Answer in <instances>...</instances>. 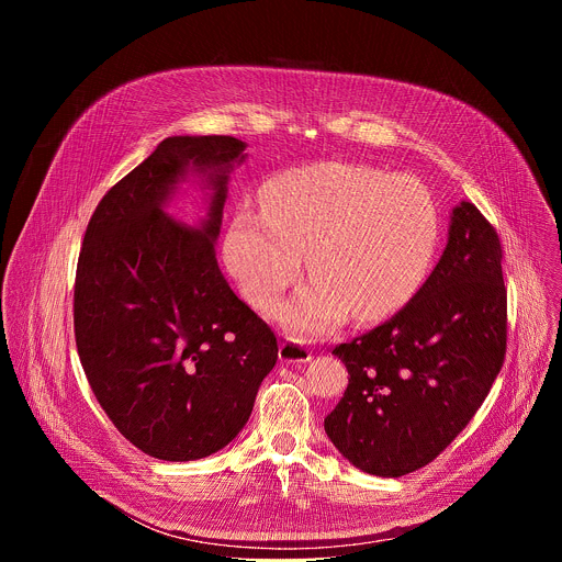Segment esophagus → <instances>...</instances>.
<instances>
[{"mask_svg":"<svg viewBox=\"0 0 562 562\" xmlns=\"http://www.w3.org/2000/svg\"><path fill=\"white\" fill-rule=\"evenodd\" d=\"M278 356H280V362H284V364H304V362L311 360L308 347H304L302 342H297V340H293V338H286V340L280 345Z\"/></svg>","mask_w":562,"mask_h":562,"instance_id":"34e87169","label":"esophagus"}]
</instances>
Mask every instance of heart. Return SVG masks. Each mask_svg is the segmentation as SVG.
Masks as SVG:
<instances>
[{
    "mask_svg": "<svg viewBox=\"0 0 562 562\" xmlns=\"http://www.w3.org/2000/svg\"><path fill=\"white\" fill-rule=\"evenodd\" d=\"M265 211L239 206L226 231V265L243 295L267 311L300 276H313L273 315L302 340L323 338L349 313L375 319L425 284L440 222L427 189L407 176L323 162L273 178Z\"/></svg>",
    "mask_w": 562,
    "mask_h": 562,
    "instance_id": "b5f03b06",
    "label": "heart"
}]
</instances>
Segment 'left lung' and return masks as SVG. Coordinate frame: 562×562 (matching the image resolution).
I'll list each match as a JSON object with an SVG mask.
<instances>
[{
  "mask_svg": "<svg viewBox=\"0 0 562 562\" xmlns=\"http://www.w3.org/2000/svg\"><path fill=\"white\" fill-rule=\"evenodd\" d=\"M507 289L496 228L471 202L451 211L447 247L420 291L384 325L334 349L349 371L325 418L358 469L400 477L469 425L505 362Z\"/></svg>",
  "mask_w": 562,
  "mask_h": 562,
  "instance_id": "obj_1",
  "label": "left lung"
}]
</instances>
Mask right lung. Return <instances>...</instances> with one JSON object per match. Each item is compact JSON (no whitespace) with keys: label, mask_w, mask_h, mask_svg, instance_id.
Here are the masks:
<instances>
[{"label":"right lung","mask_w":562,"mask_h":562,"mask_svg":"<svg viewBox=\"0 0 562 562\" xmlns=\"http://www.w3.org/2000/svg\"><path fill=\"white\" fill-rule=\"evenodd\" d=\"M228 135H173L98 204L75 276V342L98 403L144 453L187 462L247 425L278 342L222 276L215 243L228 176L247 159ZM198 179V227L166 206Z\"/></svg>","instance_id":"add662e5"}]
</instances>
